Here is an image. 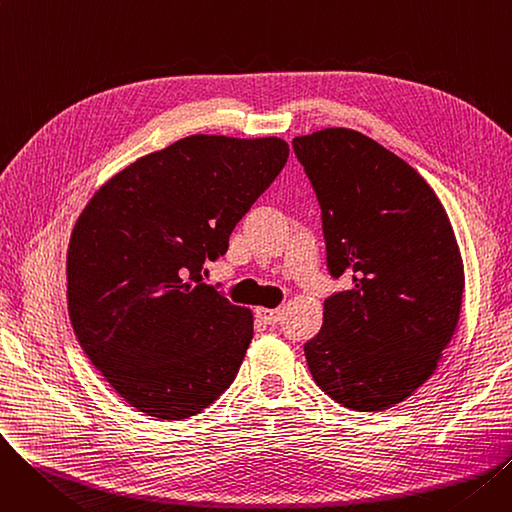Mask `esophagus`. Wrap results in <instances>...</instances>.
<instances>
[{
    "instance_id": "obj_1",
    "label": "esophagus",
    "mask_w": 512,
    "mask_h": 512,
    "mask_svg": "<svg viewBox=\"0 0 512 512\" xmlns=\"http://www.w3.org/2000/svg\"><path fill=\"white\" fill-rule=\"evenodd\" d=\"M257 317H261L265 324H278L280 319V309H267V307H257Z\"/></svg>"
}]
</instances>
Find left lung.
Wrapping results in <instances>:
<instances>
[{"mask_svg": "<svg viewBox=\"0 0 512 512\" xmlns=\"http://www.w3.org/2000/svg\"><path fill=\"white\" fill-rule=\"evenodd\" d=\"M292 147L321 207L328 270L353 276L305 344L309 371L338 405L386 411L432 378L459 324L454 230L432 186L365 134L324 128Z\"/></svg>", "mask_w": 512, "mask_h": 512, "instance_id": "left-lung-1", "label": "left lung"}]
</instances>
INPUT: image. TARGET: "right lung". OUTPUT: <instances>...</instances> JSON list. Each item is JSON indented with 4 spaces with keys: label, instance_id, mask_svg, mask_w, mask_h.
I'll list each match as a JSON object with an SVG mask.
<instances>
[{
    "label": "right lung",
    "instance_id": "add662e5",
    "mask_svg": "<svg viewBox=\"0 0 512 512\" xmlns=\"http://www.w3.org/2000/svg\"><path fill=\"white\" fill-rule=\"evenodd\" d=\"M288 143L191 134L105 180L70 234L68 315L122 400L182 421L234 382L253 313L203 284L205 261L282 172Z\"/></svg>",
    "mask_w": 512,
    "mask_h": 512
}]
</instances>
